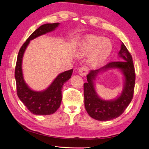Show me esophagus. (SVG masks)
I'll return each mask as SVG.
<instances>
[{
  "instance_id": "1",
  "label": "esophagus",
  "mask_w": 149,
  "mask_h": 149,
  "mask_svg": "<svg viewBox=\"0 0 149 149\" xmlns=\"http://www.w3.org/2000/svg\"><path fill=\"white\" fill-rule=\"evenodd\" d=\"M79 73L82 76H86L87 74V73H88V69H87V68L86 67H81L79 68Z\"/></svg>"
}]
</instances>
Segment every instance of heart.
I'll use <instances>...</instances> for the list:
<instances>
[{
    "label": "heart",
    "instance_id": "obj_1",
    "mask_svg": "<svg viewBox=\"0 0 149 149\" xmlns=\"http://www.w3.org/2000/svg\"><path fill=\"white\" fill-rule=\"evenodd\" d=\"M112 50V45L103 37L93 36L87 38L82 42L77 51L79 56L90 55L89 62L91 65H100L109 55Z\"/></svg>",
    "mask_w": 149,
    "mask_h": 149
}]
</instances>
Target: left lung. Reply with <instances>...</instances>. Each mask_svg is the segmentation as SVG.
<instances>
[{
  "mask_svg": "<svg viewBox=\"0 0 149 149\" xmlns=\"http://www.w3.org/2000/svg\"><path fill=\"white\" fill-rule=\"evenodd\" d=\"M118 54L122 58L121 61L109 62L97 70H91L87 75V82L84 84L85 108L89 115L96 120L108 121L119 117L133 99L135 72L132 56L123 43ZM111 68H119L123 72L125 78V86L120 97L112 101H105L98 97L93 81L101 71Z\"/></svg>",
  "mask_w": 149,
  "mask_h": 149,
  "instance_id": "1",
  "label": "left lung"
}]
</instances>
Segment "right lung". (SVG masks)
Here are the masks:
<instances>
[{
    "label": "right lung",
    "instance_id": "right-lung-1",
    "mask_svg": "<svg viewBox=\"0 0 149 149\" xmlns=\"http://www.w3.org/2000/svg\"><path fill=\"white\" fill-rule=\"evenodd\" d=\"M59 23L45 24L35 30L22 45L18 53L15 68L17 94L30 112L36 115H49L54 113L62 102V91L63 84L71 77L73 69L61 73L52 84L44 91L36 92L31 90L25 83L22 72V60L25 49L30 40L53 31Z\"/></svg>",
    "mask_w": 149,
    "mask_h": 149
}]
</instances>
